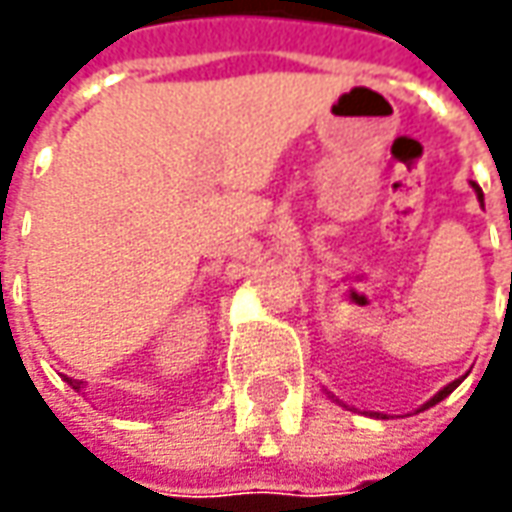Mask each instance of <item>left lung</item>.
<instances>
[{"instance_id": "obj_1", "label": "left lung", "mask_w": 512, "mask_h": 512, "mask_svg": "<svg viewBox=\"0 0 512 512\" xmlns=\"http://www.w3.org/2000/svg\"><path fill=\"white\" fill-rule=\"evenodd\" d=\"M470 185H473V190H476V196H479V202H482V205H484L482 187L476 185V182H470ZM459 382H462V379H456V382H450V384H447V387H442V390H439V393H436V396H433L430 402H424L422 407L416 410V413H422V410H427V407H433V404H439V402H442V399H447V396H450V393H453V390L459 387ZM330 399H333V396H330ZM336 402H339V399H336ZM367 416H373V419H379V413H367Z\"/></svg>"}]
</instances>
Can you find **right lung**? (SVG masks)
<instances>
[{
    "label": "right lung",
    "mask_w": 512,
    "mask_h": 512,
    "mask_svg": "<svg viewBox=\"0 0 512 512\" xmlns=\"http://www.w3.org/2000/svg\"><path fill=\"white\" fill-rule=\"evenodd\" d=\"M68 384L73 387V390H79V387H82V382H76V379H68Z\"/></svg>",
    "instance_id": "1"
}]
</instances>
